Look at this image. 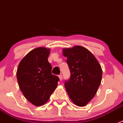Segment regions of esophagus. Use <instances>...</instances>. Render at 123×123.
<instances>
[{
    "instance_id": "obj_1",
    "label": "esophagus",
    "mask_w": 123,
    "mask_h": 123,
    "mask_svg": "<svg viewBox=\"0 0 123 123\" xmlns=\"http://www.w3.org/2000/svg\"><path fill=\"white\" fill-rule=\"evenodd\" d=\"M59 80H61V81L62 80V75H61V74H60V75H59Z\"/></svg>"
}]
</instances>
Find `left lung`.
<instances>
[{
	"label": "left lung",
	"mask_w": 123,
	"mask_h": 123,
	"mask_svg": "<svg viewBox=\"0 0 123 123\" xmlns=\"http://www.w3.org/2000/svg\"><path fill=\"white\" fill-rule=\"evenodd\" d=\"M62 51L71 73L70 78L64 83L65 89L75 105L84 106L97 92L102 80L101 67L95 56L81 46L65 48Z\"/></svg>",
	"instance_id": "1"
}]
</instances>
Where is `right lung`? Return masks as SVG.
I'll list each match as a JSON object with an SVG mask.
<instances>
[{"label":"right lung","mask_w":123,"mask_h":123,"mask_svg":"<svg viewBox=\"0 0 123 123\" xmlns=\"http://www.w3.org/2000/svg\"><path fill=\"white\" fill-rule=\"evenodd\" d=\"M50 49L36 48L31 50L18 65L17 77L24 96L36 106L44 105L58 86L59 79L52 74L48 58Z\"/></svg>","instance_id":"obj_1"}]
</instances>
